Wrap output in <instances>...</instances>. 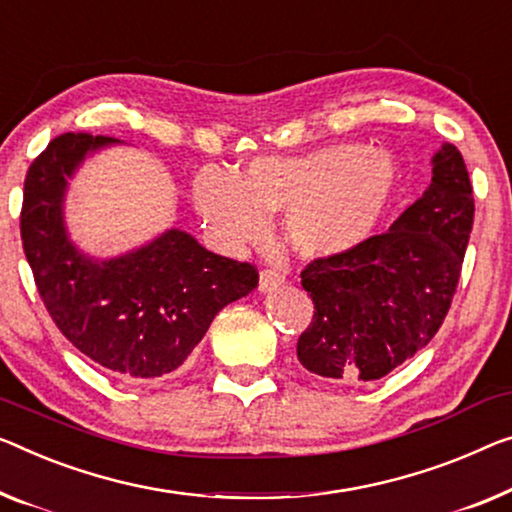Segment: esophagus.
Here are the masks:
<instances>
[{
  "label": "esophagus",
  "instance_id": "34e87169",
  "mask_svg": "<svg viewBox=\"0 0 512 512\" xmlns=\"http://www.w3.org/2000/svg\"><path fill=\"white\" fill-rule=\"evenodd\" d=\"M285 282V271L280 269H264L259 273V292H273Z\"/></svg>",
  "mask_w": 512,
  "mask_h": 512
}]
</instances>
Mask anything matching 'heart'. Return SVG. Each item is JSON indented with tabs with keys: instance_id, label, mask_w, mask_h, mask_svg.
I'll use <instances>...</instances> for the list:
<instances>
[{
	"instance_id": "b5f03b06",
	"label": "heart",
	"mask_w": 512,
	"mask_h": 512,
	"mask_svg": "<svg viewBox=\"0 0 512 512\" xmlns=\"http://www.w3.org/2000/svg\"><path fill=\"white\" fill-rule=\"evenodd\" d=\"M402 170L391 154L361 144H331L289 158H257L236 174L202 170L195 204L225 243L262 239L271 213L287 211L296 253L326 259L352 253L384 223L398 200Z\"/></svg>"
}]
</instances>
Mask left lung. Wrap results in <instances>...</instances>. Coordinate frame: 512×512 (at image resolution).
<instances>
[{
    "instance_id": "8db88e82",
    "label": "left lung",
    "mask_w": 512,
    "mask_h": 512,
    "mask_svg": "<svg viewBox=\"0 0 512 512\" xmlns=\"http://www.w3.org/2000/svg\"><path fill=\"white\" fill-rule=\"evenodd\" d=\"M471 225L474 188L462 154L446 142L423 197L388 232L301 271L315 303L296 342L303 368L342 384L375 381L423 349L451 308Z\"/></svg>"
}]
</instances>
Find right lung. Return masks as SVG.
I'll return each instance as SVG.
<instances>
[{
  "label": "right lung",
  "mask_w": 512,
  "mask_h": 512,
  "mask_svg": "<svg viewBox=\"0 0 512 512\" xmlns=\"http://www.w3.org/2000/svg\"><path fill=\"white\" fill-rule=\"evenodd\" d=\"M114 137L64 133L27 170L22 248L52 322L73 347L117 377L177 370L213 317L257 287V269L220 257L195 236L167 230L131 253L94 259L64 223L68 179Z\"/></svg>",
  "instance_id": "add662e5"
}]
</instances>
